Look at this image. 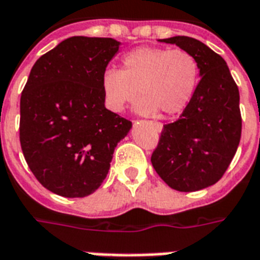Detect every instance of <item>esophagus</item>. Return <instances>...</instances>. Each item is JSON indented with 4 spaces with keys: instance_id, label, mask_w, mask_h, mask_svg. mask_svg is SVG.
Returning a JSON list of instances; mask_svg holds the SVG:
<instances>
[{
    "instance_id": "obj_1",
    "label": "esophagus",
    "mask_w": 260,
    "mask_h": 260,
    "mask_svg": "<svg viewBox=\"0 0 260 260\" xmlns=\"http://www.w3.org/2000/svg\"><path fill=\"white\" fill-rule=\"evenodd\" d=\"M154 126L156 128V131H158V132H160V131H162V128H163L162 122H154Z\"/></svg>"
}]
</instances>
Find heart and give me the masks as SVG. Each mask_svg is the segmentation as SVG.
Masks as SVG:
<instances>
[{"label": "heart", "mask_w": 260, "mask_h": 260, "mask_svg": "<svg viewBox=\"0 0 260 260\" xmlns=\"http://www.w3.org/2000/svg\"><path fill=\"white\" fill-rule=\"evenodd\" d=\"M198 78V60L189 51L140 47L124 55L122 70H105L101 89L106 105L113 112H122L140 95L139 113L162 112L174 116L189 105Z\"/></svg>", "instance_id": "1"}]
</instances>
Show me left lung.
<instances>
[{
	"mask_svg": "<svg viewBox=\"0 0 260 260\" xmlns=\"http://www.w3.org/2000/svg\"><path fill=\"white\" fill-rule=\"evenodd\" d=\"M191 52L201 81L177 121L163 125L151 162L158 175L178 191H197L221 179L242 136L239 89L225 60L200 40L162 39Z\"/></svg>",
	"mask_w": 260,
	"mask_h": 260,
	"instance_id": "8db88e82",
	"label": "left lung"
}]
</instances>
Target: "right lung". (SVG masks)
I'll return each mask as SVG.
<instances>
[{
    "mask_svg": "<svg viewBox=\"0 0 260 260\" xmlns=\"http://www.w3.org/2000/svg\"><path fill=\"white\" fill-rule=\"evenodd\" d=\"M110 38L74 36L36 60L20 101V144L40 183L67 198L101 186L132 126L105 108L101 79L118 51Z\"/></svg>",
    "mask_w": 260,
    "mask_h": 260,
    "instance_id": "obj_1",
    "label": "right lung"
}]
</instances>
